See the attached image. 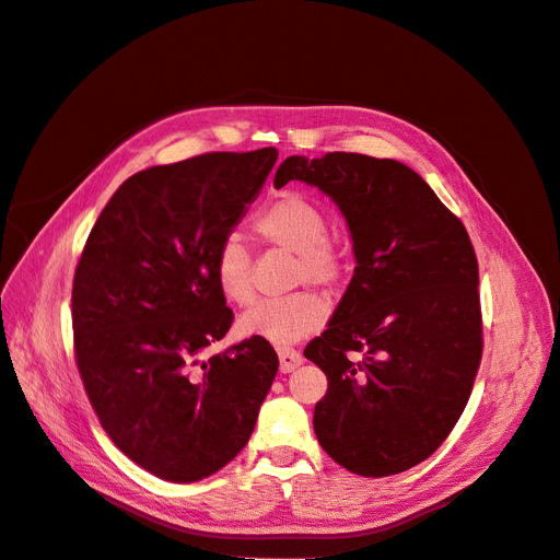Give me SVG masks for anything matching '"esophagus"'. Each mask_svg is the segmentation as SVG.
<instances>
[{
    "label": "esophagus",
    "instance_id": "esophagus-1",
    "mask_svg": "<svg viewBox=\"0 0 560 560\" xmlns=\"http://www.w3.org/2000/svg\"><path fill=\"white\" fill-rule=\"evenodd\" d=\"M278 358H280L282 374H292L294 369H299L303 364V354L294 348H278Z\"/></svg>",
    "mask_w": 560,
    "mask_h": 560
}]
</instances>
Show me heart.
I'll list each match as a JSON object with an SVG mask.
<instances>
[{
  "mask_svg": "<svg viewBox=\"0 0 560 560\" xmlns=\"http://www.w3.org/2000/svg\"><path fill=\"white\" fill-rule=\"evenodd\" d=\"M264 241L299 254V280L315 284H336L341 280L346 261L327 238V217L313 200L299 194H282L266 206L257 222ZM217 290L233 303H247L254 294L249 249L238 235H229L219 245L212 264ZM329 315V303L315 292H296L282 299H264L254 303L238 319L245 336L264 338L276 346H290L317 331Z\"/></svg>",
  "mask_w": 560,
  "mask_h": 560,
  "instance_id": "b5f03b06",
  "label": "heart"
}]
</instances>
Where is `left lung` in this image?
<instances>
[{"instance_id": "8db88e82", "label": "left lung", "mask_w": 560, "mask_h": 560, "mask_svg": "<svg viewBox=\"0 0 560 560\" xmlns=\"http://www.w3.org/2000/svg\"><path fill=\"white\" fill-rule=\"evenodd\" d=\"M292 179L334 200L354 254L343 299L303 350L327 376L317 442L360 477L411 469L451 434L481 362L477 254L460 219L399 161L290 156L273 184Z\"/></svg>"}]
</instances>
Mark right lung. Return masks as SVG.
<instances>
[{"instance_id":"right-lung-1","label":"right lung","mask_w":560,"mask_h":560,"mask_svg":"<svg viewBox=\"0 0 560 560\" xmlns=\"http://www.w3.org/2000/svg\"><path fill=\"white\" fill-rule=\"evenodd\" d=\"M278 149L202 154L128 177L109 198L74 273L79 374L112 442L173 483L238 455L278 374V354L222 341L233 313L217 290L219 245L261 194Z\"/></svg>"}]
</instances>
